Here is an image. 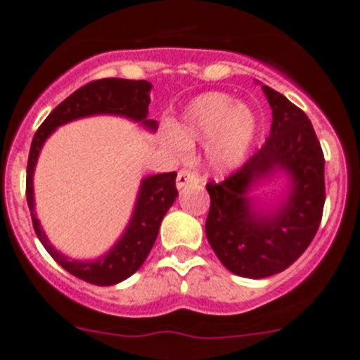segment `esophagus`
I'll use <instances>...</instances> for the list:
<instances>
[{
    "label": "esophagus",
    "mask_w": 360,
    "mask_h": 360,
    "mask_svg": "<svg viewBox=\"0 0 360 360\" xmlns=\"http://www.w3.org/2000/svg\"><path fill=\"white\" fill-rule=\"evenodd\" d=\"M200 183V177H198V174L191 172V170H179V174H177V188H184L188 186V184H197Z\"/></svg>",
    "instance_id": "34e87169"
}]
</instances>
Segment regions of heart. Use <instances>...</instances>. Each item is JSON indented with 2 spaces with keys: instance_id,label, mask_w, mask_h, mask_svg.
Returning <instances> with one entry per match:
<instances>
[{
  "instance_id": "1",
  "label": "heart",
  "mask_w": 360,
  "mask_h": 360,
  "mask_svg": "<svg viewBox=\"0 0 360 360\" xmlns=\"http://www.w3.org/2000/svg\"><path fill=\"white\" fill-rule=\"evenodd\" d=\"M257 132V120L248 104L230 94L205 92L186 104L169 141L177 153L205 143L207 162L214 170H230L248 155Z\"/></svg>"
}]
</instances>
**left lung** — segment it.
Wrapping results in <instances>:
<instances>
[{
	"label": "left lung",
	"instance_id": "1",
	"mask_svg": "<svg viewBox=\"0 0 360 360\" xmlns=\"http://www.w3.org/2000/svg\"><path fill=\"white\" fill-rule=\"evenodd\" d=\"M263 92L274 115L270 137L231 176L205 186L207 240L231 274L248 278L291 266L314 240L326 202L324 153L311 122L277 90L263 85ZM277 169L292 181L288 200L270 213H257L250 188Z\"/></svg>",
	"mask_w": 360,
	"mask_h": 360
}]
</instances>
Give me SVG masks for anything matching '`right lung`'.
Instances as JSON below:
<instances>
[{
	"label": "right lung",
	"instance_id": "right-lung-1",
	"mask_svg": "<svg viewBox=\"0 0 360 360\" xmlns=\"http://www.w3.org/2000/svg\"><path fill=\"white\" fill-rule=\"evenodd\" d=\"M151 83L146 79H123V78H103L90 82L72 92L56 108L45 122L39 125L32 137L31 150L27 160V177H25V198L31 210L32 228L38 235L43 248L50 256L75 277L94 285H112L125 281L136 274L144 263V259L153 248L162 224L163 216L170 209L177 197L176 172L157 174L144 177L137 195L136 209L132 219L110 252L96 261H76L60 254L52 248L45 231L39 226L34 214V195H32V174H34L38 155L41 151L46 137L64 123L72 120L85 118L92 115H118L125 118L141 122L146 129H157L155 120H148V106H150Z\"/></svg>",
	"mask_w": 360,
	"mask_h": 360
}]
</instances>
